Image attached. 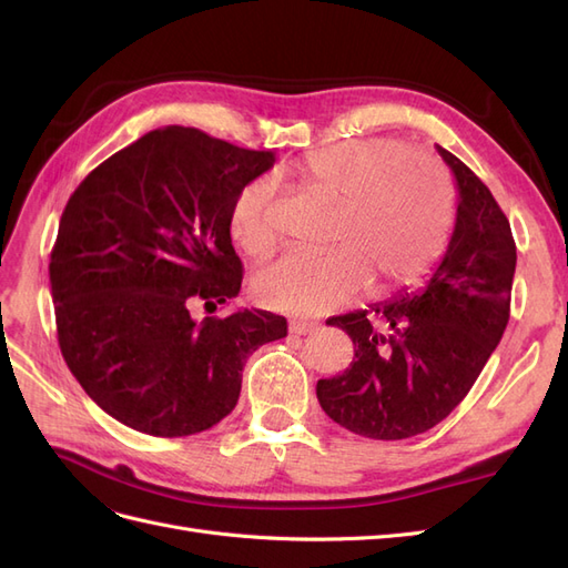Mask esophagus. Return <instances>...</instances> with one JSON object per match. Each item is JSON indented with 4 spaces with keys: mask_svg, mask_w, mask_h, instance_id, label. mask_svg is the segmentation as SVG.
Here are the masks:
<instances>
[{
    "mask_svg": "<svg viewBox=\"0 0 568 568\" xmlns=\"http://www.w3.org/2000/svg\"><path fill=\"white\" fill-rule=\"evenodd\" d=\"M315 329L313 322H305V320H291L288 322V332L291 334H311Z\"/></svg>",
    "mask_w": 568,
    "mask_h": 568,
    "instance_id": "esophagus-1",
    "label": "esophagus"
}]
</instances>
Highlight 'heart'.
<instances>
[{
  "mask_svg": "<svg viewBox=\"0 0 568 568\" xmlns=\"http://www.w3.org/2000/svg\"><path fill=\"white\" fill-rule=\"evenodd\" d=\"M386 140H346L298 161L307 189L336 203L322 253H286L255 277V296L284 313H329L374 288H398L428 272L448 244L455 199L448 175L426 156H403ZM272 180L236 194L230 232L248 255L263 257L277 232L270 220Z\"/></svg>",
  "mask_w": 568,
  "mask_h": 568,
  "instance_id": "heart-1",
  "label": "heart"
}]
</instances>
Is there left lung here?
<instances>
[{
    "label": "left lung",
    "mask_w": 568,
    "mask_h": 568,
    "mask_svg": "<svg viewBox=\"0 0 568 568\" xmlns=\"http://www.w3.org/2000/svg\"><path fill=\"white\" fill-rule=\"evenodd\" d=\"M457 182L455 230L424 288L332 317L353 338L351 367L317 382L336 424L374 440L428 432L464 400L509 322L517 244L490 189L436 146Z\"/></svg>",
    "instance_id": "1"
}]
</instances>
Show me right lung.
<instances>
[{
    "instance_id": "add662e5",
    "label": "right lung",
    "mask_w": 568,
    "mask_h": 568,
    "mask_svg": "<svg viewBox=\"0 0 568 568\" xmlns=\"http://www.w3.org/2000/svg\"><path fill=\"white\" fill-rule=\"evenodd\" d=\"M274 163L170 125L113 153L68 199L49 284L61 355L90 398L134 432L192 436L234 409L242 369L286 320L230 303L244 270L230 236L236 194Z\"/></svg>"
}]
</instances>
